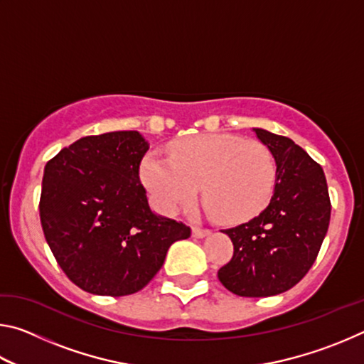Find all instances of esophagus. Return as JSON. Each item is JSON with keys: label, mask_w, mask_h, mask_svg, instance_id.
Masks as SVG:
<instances>
[{"label": "esophagus", "mask_w": 364, "mask_h": 364, "mask_svg": "<svg viewBox=\"0 0 364 364\" xmlns=\"http://www.w3.org/2000/svg\"><path fill=\"white\" fill-rule=\"evenodd\" d=\"M208 232H210V231H208V230H205V228L193 226V236H194V237H205Z\"/></svg>", "instance_id": "34e87169"}]
</instances>
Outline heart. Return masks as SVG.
<instances>
[{
	"mask_svg": "<svg viewBox=\"0 0 364 364\" xmlns=\"http://www.w3.org/2000/svg\"><path fill=\"white\" fill-rule=\"evenodd\" d=\"M170 160L147 156L141 181L160 212L176 213L199 194L213 218L236 225L260 215L278 181L273 152L260 141L213 133L175 141Z\"/></svg>",
	"mask_w": 364,
	"mask_h": 364,
	"instance_id": "obj_1",
	"label": "heart"
}]
</instances>
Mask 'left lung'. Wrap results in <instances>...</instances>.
Wrapping results in <instances>:
<instances>
[{
    "mask_svg": "<svg viewBox=\"0 0 364 364\" xmlns=\"http://www.w3.org/2000/svg\"><path fill=\"white\" fill-rule=\"evenodd\" d=\"M278 165L268 207L230 230L232 258L218 269L228 291L269 297L294 287L315 263L331 220V199L321 165L291 138L255 128Z\"/></svg>",
    "mask_w": 364,
    "mask_h": 364,
    "instance_id": "obj_1",
    "label": "left lung"
}]
</instances>
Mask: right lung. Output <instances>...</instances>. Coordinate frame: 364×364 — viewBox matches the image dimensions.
Here are the masks:
<instances>
[{
	"instance_id": "1",
	"label": "right lung",
	"mask_w": 364,
	"mask_h": 364,
	"mask_svg": "<svg viewBox=\"0 0 364 364\" xmlns=\"http://www.w3.org/2000/svg\"><path fill=\"white\" fill-rule=\"evenodd\" d=\"M149 149L138 132L85 136L45 167L40 220L54 258L73 284L122 297L147 286L171 244L191 236L183 221L147 204L139 165Z\"/></svg>"
}]
</instances>
